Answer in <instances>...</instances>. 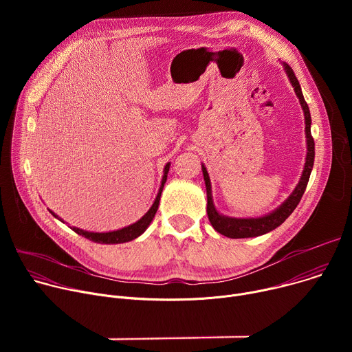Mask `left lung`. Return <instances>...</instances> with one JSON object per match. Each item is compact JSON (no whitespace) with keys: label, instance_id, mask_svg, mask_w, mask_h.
I'll return each mask as SVG.
<instances>
[{"label":"left lung","instance_id":"1","mask_svg":"<svg viewBox=\"0 0 352 352\" xmlns=\"http://www.w3.org/2000/svg\"><path fill=\"white\" fill-rule=\"evenodd\" d=\"M285 72L289 78V82L299 98V103L302 106L304 114H305V132H307V143H308V155H307V162H305V168L302 173V177H300L299 184L296 185L295 190L291 193V196L285 200V202L273 213L265 216V217H259V219H231V217H226L221 216L216 212L214 206H213V200H212V186H210V178L209 174L206 171V167L202 166V171H204V177H205V184H206V192H208V216L209 220L213 226V228L228 236V238H249V236H259L263 235L274 228H277L278 226H281L285 219H288V216L295 210V208L298 206V204L300 202V197H302L312 168H314V162H315V142L311 133V113H309V107L305 102L302 90H300L299 82L294 74V71L291 69V67L288 64H284Z\"/></svg>","mask_w":352,"mask_h":352}]
</instances>
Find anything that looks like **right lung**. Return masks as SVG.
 <instances>
[{"label":"right lung","instance_id":"1","mask_svg":"<svg viewBox=\"0 0 352 352\" xmlns=\"http://www.w3.org/2000/svg\"><path fill=\"white\" fill-rule=\"evenodd\" d=\"M168 170H170V164H167L164 167V175H163V181H162V186L159 189V193L156 196V200L153 206L148 209V212L139 220L136 221L135 224L132 226H128L122 230H117V231H111V232H89V231H83L80 228H76V227H71V230H74L76 234L93 241V242H97V243H124V242H128V241H132L135 239L136 236H139L146 228L147 226L150 224V221L153 220L157 209H159V204H160V196H162V192H163V188H164V184L167 181V174H168ZM54 217H58L57 214H54L53 212H50Z\"/></svg>","mask_w":352,"mask_h":352}]
</instances>
